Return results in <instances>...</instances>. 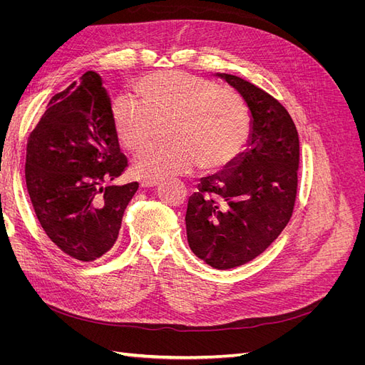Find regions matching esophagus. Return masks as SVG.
<instances>
[{
	"mask_svg": "<svg viewBox=\"0 0 365 365\" xmlns=\"http://www.w3.org/2000/svg\"><path fill=\"white\" fill-rule=\"evenodd\" d=\"M158 184H160L158 180H143V181L140 182V185L143 187V189H149V187H155V185H158Z\"/></svg>",
	"mask_w": 365,
	"mask_h": 365,
	"instance_id": "1",
	"label": "esophagus"
}]
</instances>
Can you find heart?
Masks as SVG:
<instances>
[{"label": "heart", "mask_w": 365, "mask_h": 365, "mask_svg": "<svg viewBox=\"0 0 365 365\" xmlns=\"http://www.w3.org/2000/svg\"><path fill=\"white\" fill-rule=\"evenodd\" d=\"M137 102L118 97L111 105V123L121 149L138 155L164 128V145L135 161L140 178L227 169L244 152L251 114L244 98L222 86L178 71H163L141 79Z\"/></svg>", "instance_id": "obj_1"}]
</instances>
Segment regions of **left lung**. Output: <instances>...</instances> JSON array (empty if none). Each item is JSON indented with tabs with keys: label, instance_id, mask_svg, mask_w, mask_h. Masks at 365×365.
Returning <instances> with one entry per match:
<instances>
[{
	"label": "left lung",
	"instance_id": "8db88e82",
	"mask_svg": "<svg viewBox=\"0 0 365 365\" xmlns=\"http://www.w3.org/2000/svg\"><path fill=\"white\" fill-rule=\"evenodd\" d=\"M251 114L247 149L189 197L185 230L196 257L216 269L240 267L267 250L292 216L300 163L298 132L288 111L233 74L216 73Z\"/></svg>",
	"mask_w": 365,
	"mask_h": 365
}]
</instances>
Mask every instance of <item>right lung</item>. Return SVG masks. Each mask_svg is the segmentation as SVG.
I'll return each instance as SVG.
<instances>
[{
    "label": "right lung",
    "instance_id": "add662e5",
    "mask_svg": "<svg viewBox=\"0 0 365 365\" xmlns=\"http://www.w3.org/2000/svg\"><path fill=\"white\" fill-rule=\"evenodd\" d=\"M128 160L111 123L102 77L86 71L53 96L27 143L26 184L41 227L70 257L93 262L111 250L138 182L113 185Z\"/></svg>",
    "mask_w": 365,
    "mask_h": 365
}]
</instances>
